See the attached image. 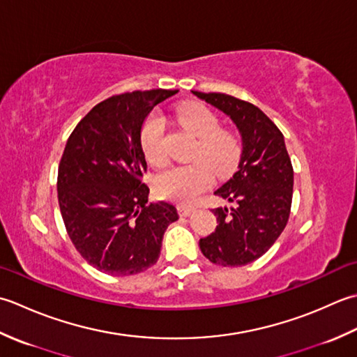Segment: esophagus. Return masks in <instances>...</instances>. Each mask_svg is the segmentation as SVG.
<instances>
[{
    "mask_svg": "<svg viewBox=\"0 0 357 357\" xmlns=\"http://www.w3.org/2000/svg\"><path fill=\"white\" fill-rule=\"evenodd\" d=\"M178 213L181 217H188L194 213V208L192 206H186V205H180L178 206Z\"/></svg>",
    "mask_w": 357,
    "mask_h": 357,
    "instance_id": "esophagus-1",
    "label": "esophagus"
}]
</instances>
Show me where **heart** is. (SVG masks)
<instances>
[{
  "instance_id": "1",
  "label": "heart",
  "mask_w": 357,
  "mask_h": 357,
  "mask_svg": "<svg viewBox=\"0 0 357 357\" xmlns=\"http://www.w3.org/2000/svg\"><path fill=\"white\" fill-rule=\"evenodd\" d=\"M176 114L180 125L199 138L194 157L202 160L162 172L154 181V189L160 197L191 205L213 183V171L220 177L232 172L238 162L240 146L234 135L219 130V120L208 107L185 103L177 107ZM163 117L157 112L144 120L140 130L142 151L154 166H163L168 162L163 146Z\"/></svg>"
}]
</instances>
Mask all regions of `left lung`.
Segmentation results:
<instances>
[{"label":"left lung","mask_w":357,"mask_h":357,"mask_svg":"<svg viewBox=\"0 0 357 357\" xmlns=\"http://www.w3.org/2000/svg\"><path fill=\"white\" fill-rule=\"evenodd\" d=\"M192 93L227 115L242 142L237 172L214 192L234 206L213 209L219 225L200 238V250L215 265H248L264 256L287 227L294 172L285 140L248 101L219 92Z\"/></svg>","instance_id":"obj_1"}]
</instances>
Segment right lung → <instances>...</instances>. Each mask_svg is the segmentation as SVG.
I'll list each match as a JSON object with an SVG mask.
<instances>
[{"mask_svg": "<svg viewBox=\"0 0 357 357\" xmlns=\"http://www.w3.org/2000/svg\"><path fill=\"white\" fill-rule=\"evenodd\" d=\"M178 91H134L101 101L78 123L58 166V203L87 264L130 275L157 264L177 208L148 202L140 130L152 109Z\"/></svg>", "mask_w": 357, "mask_h": 357, "instance_id": "right-lung-1", "label": "right lung"}]
</instances>
